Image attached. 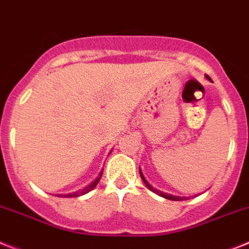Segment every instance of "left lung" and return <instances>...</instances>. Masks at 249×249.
Returning a JSON list of instances; mask_svg holds the SVG:
<instances>
[{"mask_svg":"<svg viewBox=\"0 0 249 249\" xmlns=\"http://www.w3.org/2000/svg\"><path fill=\"white\" fill-rule=\"evenodd\" d=\"M140 177H141V179L143 180V183L146 184L147 188H149L150 191H153V192H155V194H158V195H159V196L164 197V198H168V200H173V201H180V200H182L180 197L173 196V195H169V194H164V192H161V191H158L157 188H154V187L150 186L149 182H147V180L145 179V177H143V174H142V172H141V169H140Z\"/></svg>","mask_w":249,"mask_h":249,"instance_id":"left-lung-1","label":"left lung"}]
</instances>
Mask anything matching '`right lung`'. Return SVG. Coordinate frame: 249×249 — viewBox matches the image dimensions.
Masks as SVG:
<instances>
[{
	"mask_svg": "<svg viewBox=\"0 0 249 249\" xmlns=\"http://www.w3.org/2000/svg\"><path fill=\"white\" fill-rule=\"evenodd\" d=\"M102 176H103V170L99 173V176H98V178H96L95 180H92V182L89 184V186H86L85 188H83V190H81V191H77V192H73V194L66 195L65 197H77V196H81V195L88 194V192H90V191H91V190H94V188H95L96 184L99 183V180H100V178H102Z\"/></svg>",
	"mask_w": 249,
	"mask_h": 249,
	"instance_id": "right-lung-1",
	"label": "right lung"
}]
</instances>
